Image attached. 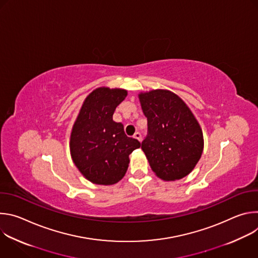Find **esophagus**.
Wrapping results in <instances>:
<instances>
[{"label":"esophagus","instance_id":"34e87169","mask_svg":"<svg viewBox=\"0 0 258 258\" xmlns=\"http://www.w3.org/2000/svg\"><path fill=\"white\" fill-rule=\"evenodd\" d=\"M134 137L137 139V140H139L140 142L142 141V134L141 133H139V132H137L135 135H134Z\"/></svg>","mask_w":258,"mask_h":258}]
</instances>
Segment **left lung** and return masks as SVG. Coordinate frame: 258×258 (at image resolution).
I'll return each mask as SVG.
<instances>
[{
    "label": "left lung",
    "instance_id": "obj_1",
    "mask_svg": "<svg viewBox=\"0 0 258 258\" xmlns=\"http://www.w3.org/2000/svg\"><path fill=\"white\" fill-rule=\"evenodd\" d=\"M139 99L148 121L142 150L152 170L164 180L185 177L203 152V134L197 119L186 103L170 91L141 93Z\"/></svg>",
    "mask_w": 258,
    "mask_h": 258
}]
</instances>
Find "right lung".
<instances>
[{"label": "right lung", "instance_id": "1", "mask_svg": "<svg viewBox=\"0 0 258 258\" xmlns=\"http://www.w3.org/2000/svg\"><path fill=\"white\" fill-rule=\"evenodd\" d=\"M122 89L98 88L85 100L70 136V153L83 175L97 185H113L125 174L130 154L141 143L112 118L125 99Z\"/></svg>", "mask_w": 258, "mask_h": 258}]
</instances>
